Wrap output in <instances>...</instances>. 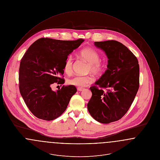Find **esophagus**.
I'll return each mask as SVG.
<instances>
[{
    "label": "esophagus",
    "instance_id": "34e87169",
    "mask_svg": "<svg viewBox=\"0 0 160 160\" xmlns=\"http://www.w3.org/2000/svg\"><path fill=\"white\" fill-rule=\"evenodd\" d=\"M77 90H78V91H82L83 90V88H77Z\"/></svg>",
    "mask_w": 160,
    "mask_h": 160
}]
</instances>
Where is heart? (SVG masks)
<instances>
[{
  "label": "heart",
  "mask_w": 160,
  "mask_h": 160,
  "mask_svg": "<svg viewBox=\"0 0 160 160\" xmlns=\"http://www.w3.org/2000/svg\"><path fill=\"white\" fill-rule=\"evenodd\" d=\"M80 56L88 62V71L94 74H98L102 71L104 65L99 61L100 56L95 50L92 48H86L80 53ZM73 60L71 56H69L65 62L63 69L67 74H70L72 70ZM93 81L91 76H74L68 80V83L72 86L76 87H85Z\"/></svg>",
  "instance_id": "1"
}]
</instances>
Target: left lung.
<instances>
[{
  "label": "left lung",
  "mask_w": 160,
  "mask_h": 160,
  "mask_svg": "<svg viewBox=\"0 0 160 160\" xmlns=\"http://www.w3.org/2000/svg\"><path fill=\"white\" fill-rule=\"evenodd\" d=\"M108 58L107 69L95 86L88 104L92 116L98 122L108 123L119 120L128 110L139 88V65L137 58L120 42H95ZM99 86L98 89L96 86ZM103 88L108 89L103 91Z\"/></svg>",
  "instance_id": "8db88e82"
}]
</instances>
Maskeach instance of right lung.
Segmentation results:
<instances>
[{
    "instance_id": "add662e5",
    "label": "right lung",
    "mask_w": 160,
    "mask_h": 160,
    "mask_svg": "<svg viewBox=\"0 0 160 160\" xmlns=\"http://www.w3.org/2000/svg\"><path fill=\"white\" fill-rule=\"evenodd\" d=\"M84 42L83 39L62 41L40 38L23 56L19 68V89L32 113L39 119L52 121L62 114L77 92L74 86H63L54 91V83L63 84L61 78L68 56Z\"/></svg>"
}]
</instances>
